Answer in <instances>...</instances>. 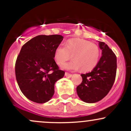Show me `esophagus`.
Returning a JSON list of instances; mask_svg holds the SVG:
<instances>
[{
  "mask_svg": "<svg viewBox=\"0 0 131 131\" xmlns=\"http://www.w3.org/2000/svg\"><path fill=\"white\" fill-rule=\"evenodd\" d=\"M65 76H67V77H69V78H70V77H71L72 76V74H70V73H65Z\"/></svg>",
  "mask_w": 131,
  "mask_h": 131,
  "instance_id": "1",
  "label": "esophagus"
}]
</instances>
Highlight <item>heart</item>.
<instances>
[{
	"label": "heart",
	"instance_id": "1",
	"mask_svg": "<svg viewBox=\"0 0 131 131\" xmlns=\"http://www.w3.org/2000/svg\"><path fill=\"white\" fill-rule=\"evenodd\" d=\"M100 55L99 46L83 39L69 40L66 45H60L55 49L54 58L57 63L63 65L73 56V61L63 67L69 71H89L98 63Z\"/></svg>",
	"mask_w": 131,
	"mask_h": 131
}]
</instances>
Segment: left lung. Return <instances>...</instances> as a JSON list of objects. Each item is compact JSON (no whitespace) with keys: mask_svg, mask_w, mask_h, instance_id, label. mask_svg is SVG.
<instances>
[{"mask_svg":"<svg viewBox=\"0 0 131 131\" xmlns=\"http://www.w3.org/2000/svg\"><path fill=\"white\" fill-rule=\"evenodd\" d=\"M102 57L91 72L82 74V81L76 88L78 97L85 103H93L103 99L112 89L116 78V57L108 46L99 41Z\"/></svg>","mask_w":131,"mask_h":131,"instance_id":"left-lung-1","label":"left lung"}]
</instances>
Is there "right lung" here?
Wrapping results in <instances>:
<instances>
[{
  "label": "right lung",
  "instance_id": "add662e5",
  "mask_svg": "<svg viewBox=\"0 0 131 131\" xmlns=\"http://www.w3.org/2000/svg\"><path fill=\"white\" fill-rule=\"evenodd\" d=\"M63 37L39 35L24 44L16 59V79L25 97L37 103L49 101L54 85L64 76L55 60L54 52Z\"/></svg>",
  "mask_w": 131,
  "mask_h": 131
}]
</instances>
